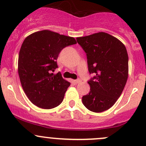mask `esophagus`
<instances>
[{
  "label": "esophagus",
  "instance_id": "esophagus-1",
  "mask_svg": "<svg viewBox=\"0 0 146 146\" xmlns=\"http://www.w3.org/2000/svg\"><path fill=\"white\" fill-rule=\"evenodd\" d=\"M81 82H82V79H76V80H74V83L76 84L81 83Z\"/></svg>",
  "mask_w": 146,
  "mask_h": 146
}]
</instances>
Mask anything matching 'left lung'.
<instances>
[{"label":"left lung","instance_id":"1","mask_svg":"<svg viewBox=\"0 0 146 146\" xmlns=\"http://www.w3.org/2000/svg\"><path fill=\"white\" fill-rule=\"evenodd\" d=\"M86 54L90 91L82 97L84 106L94 112L110 109L121 96L128 78L129 58L124 45L115 37L99 32L76 38Z\"/></svg>","mask_w":146,"mask_h":146}]
</instances>
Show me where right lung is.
<instances>
[{"mask_svg":"<svg viewBox=\"0 0 146 146\" xmlns=\"http://www.w3.org/2000/svg\"><path fill=\"white\" fill-rule=\"evenodd\" d=\"M73 37L43 30L24 40L18 58V73L21 84L30 101L43 109L58 106L64 99L70 83L60 72L57 59L64 48L76 44Z\"/></svg>","mask_w":146,"mask_h":146,"instance_id":"add662e5","label":"right lung"}]
</instances>
